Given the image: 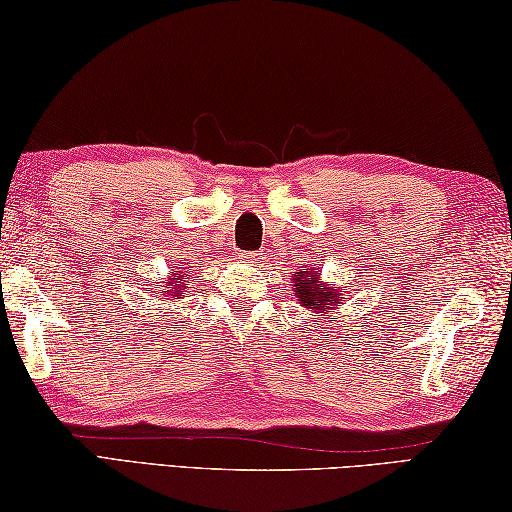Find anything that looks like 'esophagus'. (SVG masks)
Returning <instances> with one entry per match:
<instances>
[{"mask_svg": "<svg viewBox=\"0 0 512 512\" xmlns=\"http://www.w3.org/2000/svg\"><path fill=\"white\" fill-rule=\"evenodd\" d=\"M240 258H243L245 263H252V265L260 263V254H252V252H249V254H243V256H240Z\"/></svg>", "mask_w": 512, "mask_h": 512, "instance_id": "34e87169", "label": "esophagus"}]
</instances>
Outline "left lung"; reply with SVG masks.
Listing matches in <instances>:
<instances>
[{
    "label": "left lung",
    "mask_w": 512,
    "mask_h": 512,
    "mask_svg": "<svg viewBox=\"0 0 512 512\" xmlns=\"http://www.w3.org/2000/svg\"><path fill=\"white\" fill-rule=\"evenodd\" d=\"M294 276H296L294 278L296 298L305 307H310V310H316V314H327V310H330V305H336L343 298L339 292H336V289L327 287L321 281V276H318V274L296 272Z\"/></svg>",
    "instance_id": "1"
}]
</instances>
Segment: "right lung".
<instances>
[{
	"instance_id": "add662e5",
	"label": "right lung",
	"mask_w": 512,
	"mask_h": 512,
	"mask_svg": "<svg viewBox=\"0 0 512 512\" xmlns=\"http://www.w3.org/2000/svg\"><path fill=\"white\" fill-rule=\"evenodd\" d=\"M169 285H171V289H167V294L173 298V296H178L180 298V289L185 287V283H182V276H178V278H169Z\"/></svg>"
}]
</instances>
